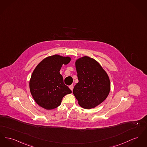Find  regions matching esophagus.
Wrapping results in <instances>:
<instances>
[{
  "label": "esophagus",
  "mask_w": 147,
  "mask_h": 147,
  "mask_svg": "<svg viewBox=\"0 0 147 147\" xmlns=\"http://www.w3.org/2000/svg\"><path fill=\"white\" fill-rule=\"evenodd\" d=\"M69 88H70V89L71 90H73V88H74V86L73 85H70V86H69Z\"/></svg>",
  "instance_id": "obj_1"
}]
</instances>
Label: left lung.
I'll return each mask as SVG.
<instances>
[{
    "mask_svg": "<svg viewBox=\"0 0 147 147\" xmlns=\"http://www.w3.org/2000/svg\"><path fill=\"white\" fill-rule=\"evenodd\" d=\"M79 82L73 89L78 104L85 109H91L102 103L111 89L108 74L93 58L83 57L76 62Z\"/></svg>",
    "mask_w": 147,
    "mask_h": 147,
    "instance_id": "1",
    "label": "left lung"
}]
</instances>
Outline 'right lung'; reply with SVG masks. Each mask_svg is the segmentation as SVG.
Wrapping results in <instances>:
<instances>
[{
	"label": "right lung",
	"instance_id": "add662e5",
	"mask_svg": "<svg viewBox=\"0 0 147 147\" xmlns=\"http://www.w3.org/2000/svg\"><path fill=\"white\" fill-rule=\"evenodd\" d=\"M70 58L54 55L45 58L35 68L29 82L30 93L35 102L51 110L61 105L63 98L71 93L63 82L60 70Z\"/></svg>",
	"mask_w": 147,
	"mask_h": 147
}]
</instances>
